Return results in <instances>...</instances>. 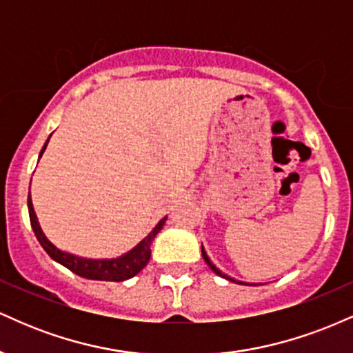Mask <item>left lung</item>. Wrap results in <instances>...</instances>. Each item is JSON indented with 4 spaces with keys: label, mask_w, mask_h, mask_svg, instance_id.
Segmentation results:
<instances>
[{
    "label": "left lung",
    "mask_w": 353,
    "mask_h": 353,
    "mask_svg": "<svg viewBox=\"0 0 353 353\" xmlns=\"http://www.w3.org/2000/svg\"><path fill=\"white\" fill-rule=\"evenodd\" d=\"M201 250H202V257H204L205 264H208V265L210 267V269H212V272H214V274H217V275H219V277H224V279H228V281H230V282H237V281H234V279H230V277H229V275H225L224 272H221V270H219V269H217V267H216V265H214V264H212V262H210V259L208 257V252H205V250H204V245H202V247H201ZM237 283H244V282H237ZM244 285H250V283H244Z\"/></svg>",
    "instance_id": "1"
}]
</instances>
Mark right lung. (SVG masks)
Wrapping results in <instances>:
<instances>
[{
    "instance_id": "1",
    "label": "right lung",
    "mask_w": 353,
    "mask_h": 353,
    "mask_svg": "<svg viewBox=\"0 0 353 353\" xmlns=\"http://www.w3.org/2000/svg\"><path fill=\"white\" fill-rule=\"evenodd\" d=\"M48 143H50V139H48L46 144L43 145L41 152H39V157L43 156ZM28 210H30V221H31V228L34 230V236L52 261H56L58 264L64 265L66 269H70L71 272L79 275V277L91 279V281H108V282L128 281V279L134 277L136 274H139L141 270L148 265L149 259H151V244L154 237H156L157 232L163 229L165 219H168V217L161 219V221L157 222L156 228H154L151 232H149L148 236H145L143 241L134 247V249H131L129 252L121 255V257L84 259V257H79V255L63 252V250L58 249V247L52 244L50 239L44 236L41 225H39L38 217H36V212L33 209L31 192L30 196H28Z\"/></svg>"
}]
</instances>
